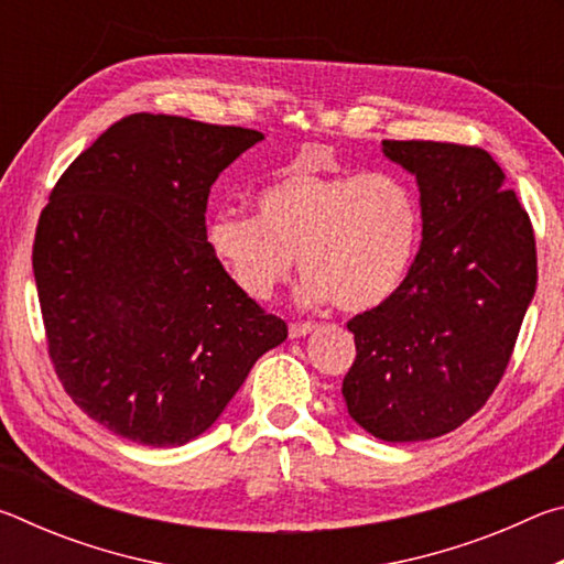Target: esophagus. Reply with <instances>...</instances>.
<instances>
[{"mask_svg":"<svg viewBox=\"0 0 564 564\" xmlns=\"http://www.w3.org/2000/svg\"><path fill=\"white\" fill-rule=\"evenodd\" d=\"M311 330H316V323H311V321H295L289 326L291 338H303V336H308Z\"/></svg>","mask_w":564,"mask_h":564,"instance_id":"esophagus-1","label":"esophagus"}]
</instances>
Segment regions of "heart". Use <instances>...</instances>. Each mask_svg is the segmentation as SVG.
<instances>
[{
  "mask_svg": "<svg viewBox=\"0 0 564 564\" xmlns=\"http://www.w3.org/2000/svg\"><path fill=\"white\" fill-rule=\"evenodd\" d=\"M256 204L259 216L226 208L206 228L212 253L253 301H269L299 256L305 303L370 311L403 285L423 238L413 184L388 169L291 171Z\"/></svg>",
  "mask_w": 564,
  "mask_h": 564,
  "instance_id": "heart-1",
  "label": "heart"
}]
</instances>
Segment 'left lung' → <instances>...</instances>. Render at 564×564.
Listing matches in <instances>:
<instances>
[{"instance_id": "1", "label": "left lung", "mask_w": 564, "mask_h": 564, "mask_svg": "<svg viewBox=\"0 0 564 564\" xmlns=\"http://www.w3.org/2000/svg\"><path fill=\"white\" fill-rule=\"evenodd\" d=\"M420 186L423 243L403 285L348 321V413L388 443L431 441L480 410L505 376L538 285L530 216L480 147L383 141Z\"/></svg>"}]
</instances>
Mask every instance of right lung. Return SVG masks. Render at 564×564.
<instances>
[{"mask_svg": "<svg viewBox=\"0 0 564 564\" xmlns=\"http://www.w3.org/2000/svg\"><path fill=\"white\" fill-rule=\"evenodd\" d=\"M261 139L129 113L52 188L32 251L46 350L66 395L113 435L188 443L289 336L206 241L214 181Z\"/></svg>", "mask_w": 564, "mask_h": 564, "instance_id": "right-lung-1", "label": "right lung"}]
</instances>
